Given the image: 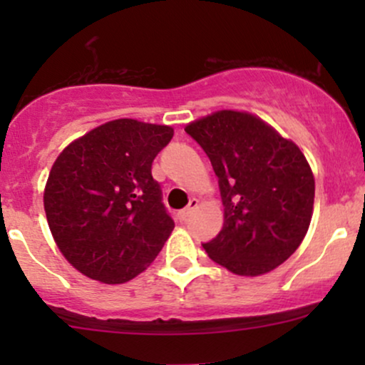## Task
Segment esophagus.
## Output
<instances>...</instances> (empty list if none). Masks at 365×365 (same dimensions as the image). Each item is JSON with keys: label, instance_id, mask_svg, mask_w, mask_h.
I'll use <instances>...</instances> for the list:
<instances>
[{"label": "esophagus", "instance_id": "34e87169", "mask_svg": "<svg viewBox=\"0 0 365 365\" xmlns=\"http://www.w3.org/2000/svg\"><path fill=\"white\" fill-rule=\"evenodd\" d=\"M197 207H199V200H197V199H190V202H188V206H187L185 209H182V211L178 212L180 220H187V217L190 216L192 212H194Z\"/></svg>", "mask_w": 365, "mask_h": 365}]
</instances>
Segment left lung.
<instances>
[{
    "mask_svg": "<svg viewBox=\"0 0 365 365\" xmlns=\"http://www.w3.org/2000/svg\"><path fill=\"white\" fill-rule=\"evenodd\" d=\"M185 132L211 159L225 206L223 228L204 250L238 276L276 269L299 249L312 220L316 182L304 153L247 111H215Z\"/></svg>",
    "mask_w": 365,
    "mask_h": 365,
    "instance_id": "1",
    "label": "left lung"
}]
</instances>
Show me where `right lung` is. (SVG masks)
Wrapping results in <instances>:
<instances>
[{
    "label": "right lung",
    "instance_id": "right-lung-1",
    "mask_svg": "<svg viewBox=\"0 0 365 365\" xmlns=\"http://www.w3.org/2000/svg\"><path fill=\"white\" fill-rule=\"evenodd\" d=\"M171 137L168 125L111 120L70 142L53 163L44 187L49 230L87 278L127 283L161 252L175 223L150 166Z\"/></svg>",
    "mask_w": 365,
    "mask_h": 365
}]
</instances>
